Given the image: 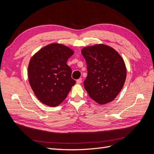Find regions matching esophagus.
Instances as JSON below:
<instances>
[{
  "label": "esophagus",
  "mask_w": 154,
  "mask_h": 154,
  "mask_svg": "<svg viewBox=\"0 0 154 154\" xmlns=\"http://www.w3.org/2000/svg\"><path fill=\"white\" fill-rule=\"evenodd\" d=\"M82 82V78L78 79V80H76V83H77V84H80V83H81Z\"/></svg>",
  "instance_id": "obj_1"
}]
</instances>
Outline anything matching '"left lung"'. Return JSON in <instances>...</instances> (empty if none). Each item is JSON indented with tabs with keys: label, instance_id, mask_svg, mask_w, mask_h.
<instances>
[{
	"label": "left lung",
	"instance_id": "8db88e82",
	"mask_svg": "<svg viewBox=\"0 0 154 154\" xmlns=\"http://www.w3.org/2000/svg\"><path fill=\"white\" fill-rule=\"evenodd\" d=\"M87 76L84 88L88 96L100 105L112 101L124 85L127 69L123 59L112 48L96 44L83 48Z\"/></svg>",
	"mask_w": 154,
	"mask_h": 154
}]
</instances>
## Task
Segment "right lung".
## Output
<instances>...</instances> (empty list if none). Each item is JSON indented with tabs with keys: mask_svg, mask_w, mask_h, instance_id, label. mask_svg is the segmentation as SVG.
I'll list each match as a JSON object with an SVG mask.
<instances>
[{
	"mask_svg": "<svg viewBox=\"0 0 154 154\" xmlns=\"http://www.w3.org/2000/svg\"><path fill=\"white\" fill-rule=\"evenodd\" d=\"M74 54L63 44H50L31 57L27 75L29 84L39 101L49 106H57L66 98L76 81L67 64Z\"/></svg>",
	"mask_w": 154,
	"mask_h": 154,
	"instance_id": "1",
	"label": "right lung"
}]
</instances>
